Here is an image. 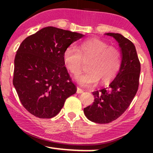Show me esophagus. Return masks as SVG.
<instances>
[{"label": "esophagus", "instance_id": "esophagus-1", "mask_svg": "<svg viewBox=\"0 0 153 153\" xmlns=\"http://www.w3.org/2000/svg\"><path fill=\"white\" fill-rule=\"evenodd\" d=\"M84 92V90H82V88H80L78 87L77 88V93L78 94H82V93Z\"/></svg>", "mask_w": 153, "mask_h": 153}]
</instances>
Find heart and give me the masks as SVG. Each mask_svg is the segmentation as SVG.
Masks as SVG:
<instances>
[{
  "label": "heart",
  "instance_id": "heart-1",
  "mask_svg": "<svg viewBox=\"0 0 153 153\" xmlns=\"http://www.w3.org/2000/svg\"><path fill=\"white\" fill-rule=\"evenodd\" d=\"M65 65L70 73L78 75L83 67V60L89 61L88 71L76 76L77 82L83 87H90L101 80L103 83L113 80L120 71L122 54L118 47L99 39L85 40L79 45L78 50L70 46L63 53Z\"/></svg>",
  "mask_w": 153,
  "mask_h": 153
}]
</instances>
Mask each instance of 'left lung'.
Wrapping results in <instances>:
<instances>
[{"instance_id": "left-lung-1", "label": "left lung", "mask_w": 153, "mask_h": 153, "mask_svg": "<svg viewBox=\"0 0 153 153\" xmlns=\"http://www.w3.org/2000/svg\"><path fill=\"white\" fill-rule=\"evenodd\" d=\"M106 35L113 36L119 42L122 65L109 86L94 91V103L84 108L85 117L99 124L111 122L127 109L137 92L140 73V62L134 44L120 34L106 33Z\"/></svg>"}]
</instances>
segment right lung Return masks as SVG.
Returning <instances> with one entry per match:
<instances>
[{
  "label": "right lung",
  "instance_id": "obj_1",
  "mask_svg": "<svg viewBox=\"0 0 153 153\" xmlns=\"http://www.w3.org/2000/svg\"><path fill=\"white\" fill-rule=\"evenodd\" d=\"M83 35L47 26L27 36L14 59L13 84L29 113L41 119L55 117L65 100L75 94L63 60L67 47Z\"/></svg>",
  "mask_w": 153,
  "mask_h": 153
}]
</instances>
